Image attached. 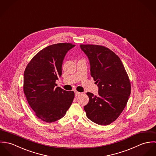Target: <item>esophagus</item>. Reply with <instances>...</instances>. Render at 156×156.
I'll return each instance as SVG.
<instances>
[{
	"mask_svg": "<svg viewBox=\"0 0 156 156\" xmlns=\"http://www.w3.org/2000/svg\"><path fill=\"white\" fill-rule=\"evenodd\" d=\"M81 94V92H77V91H76L75 92V97H77V96H79V95H80Z\"/></svg>",
	"mask_w": 156,
	"mask_h": 156,
	"instance_id": "esophagus-1",
	"label": "esophagus"
}]
</instances>
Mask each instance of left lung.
Returning <instances> with one entry per match:
<instances>
[{"instance_id":"left-lung-1","label":"left lung","mask_w":156,"mask_h":156,"mask_svg":"<svg viewBox=\"0 0 156 156\" xmlns=\"http://www.w3.org/2000/svg\"><path fill=\"white\" fill-rule=\"evenodd\" d=\"M87 55L90 75L97 83V95L87 92L89 102L84 110L92 122L106 126L124 109L131 93L130 81L120 58L109 48L99 45L80 44Z\"/></svg>"}]
</instances>
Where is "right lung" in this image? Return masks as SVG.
Listing matches in <instances>:
<instances>
[{"label":"right lung","mask_w":156,"mask_h":156,"mask_svg":"<svg viewBox=\"0 0 156 156\" xmlns=\"http://www.w3.org/2000/svg\"><path fill=\"white\" fill-rule=\"evenodd\" d=\"M75 45L58 43L40 51L28 63L24 73L23 91L35 115L46 122L65 116L74 98V91L57 86L62 65L68 51Z\"/></svg>","instance_id":"1"}]
</instances>
